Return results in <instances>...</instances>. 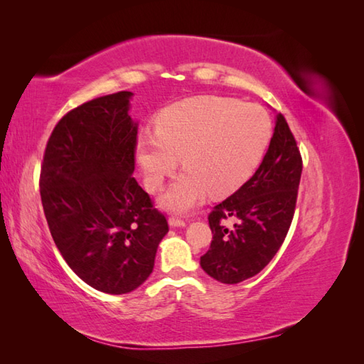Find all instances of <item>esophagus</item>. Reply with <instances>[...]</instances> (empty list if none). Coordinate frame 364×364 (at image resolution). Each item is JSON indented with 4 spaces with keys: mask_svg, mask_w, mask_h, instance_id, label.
Here are the masks:
<instances>
[{
    "mask_svg": "<svg viewBox=\"0 0 364 364\" xmlns=\"http://www.w3.org/2000/svg\"><path fill=\"white\" fill-rule=\"evenodd\" d=\"M168 225L170 227H186V220H183L181 218H176V215H172V218H168Z\"/></svg>",
    "mask_w": 364,
    "mask_h": 364,
    "instance_id": "obj_1",
    "label": "esophagus"
}]
</instances>
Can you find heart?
I'll list each match as a JSON object with an SVG mask.
<instances>
[{
	"mask_svg": "<svg viewBox=\"0 0 364 364\" xmlns=\"http://www.w3.org/2000/svg\"><path fill=\"white\" fill-rule=\"evenodd\" d=\"M156 134L137 139L136 156L146 188L159 189L178 166L186 167L162 196L168 210L186 211L213 191L228 194L249 180L272 137V122L258 105L235 98L197 97L167 107Z\"/></svg>",
	"mask_w": 364,
	"mask_h": 364,
	"instance_id": "1",
	"label": "heart"
}]
</instances>
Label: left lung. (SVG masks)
Returning a JSON list of instances; mask_svg holds the SVG:
<instances>
[{
  "mask_svg": "<svg viewBox=\"0 0 364 364\" xmlns=\"http://www.w3.org/2000/svg\"><path fill=\"white\" fill-rule=\"evenodd\" d=\"M301 156L288 122L277 115L274 136L257 172L208 215L213 241L200 266L214 280L241 283L264 269L288 235L296 211ZM235 218L233 229L225 220Z\"/></svg>",
  "mask_w": 364,
  "mask_h": 364,
  "instance_id": "1",
  "label": "left lung"
}]
</instances>
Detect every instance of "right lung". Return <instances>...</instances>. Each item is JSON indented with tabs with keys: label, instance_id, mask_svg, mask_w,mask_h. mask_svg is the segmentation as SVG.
<instances>
[{
	"label": "right lung",
	"instance_id": "obj_1",
	"mask_svg": "<svg viewBox=\"0 0 364 364\" xmlns=\"http://www.w3.org/2000/svg\"><path fill=\"white\" fill-rule=\"evenodd\" d=\"M131 95L122 90L67 112L46 142L38 181L58 250L84 283L106 294L139 288L168 231L133 176Z\"/></svg>",
	"mask_w": 364,
	"mask_h": 364
}]
</instances>
